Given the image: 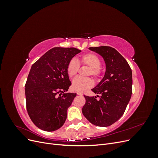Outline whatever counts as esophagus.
<instances>
[{
    "instance_id": "1",
    "label": "esophagus",
    "mask_w": 158,
    "mask_h": 158,
    "mask_svg": "<svg viewBox=\"0 0 158 158\" xmlns=\"http://www.w3.org/2000/svg\"><path fill=\"white\" fill-rule=\"evenodd\" d=\"M76 94H77L78 95H83V94L82 92H76Z\"/></svg>"
}]
</instances>
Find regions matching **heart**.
I'll return each instance as SVG.
<instances>
[{"label":"heart","instance_id":"b5f03b06","mask_svg":"<svg viewBox=\"0 0 158 158\" xmlns=\"http://www.w3.org/2000/svg\"><path fill=\"white\" fill-rule=\"evenodd\" d=\"M101 64V59L96 54L89 52L80 56L77 61L75 59L70 60L66 66V73L70 78H73L78 73L79 64H80L89 67L87 76H92L95 78H98L102 73V69L100 67ZM93 85L94 82L92 78L76 77L72 83V89L76 92H84L92 87Z\"/></svg>","mask_w":158,"mask_h":158}]
</instances>
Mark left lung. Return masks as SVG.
Masks as SVG:
<instances>
[{
  "label": "left lung",
  "mask_w": 158,
  "mask_h": 158,
  "mask_svg": "<svg viewBox=\"0 0 158 158\" xmlns=\"http://www.w3.org/2000/svg\"><path fill=\"white\" fill-rule=\"evenodd\" d=\"M89 50L101 55L106 63L104 77L92 89L96 96L84 95V116L94 125L108 127L120 118L125 111L132 92V70L125 59L113 47H89Z\"/></svg>",
  "instance_id": "8db88e82"
}]
</instances>
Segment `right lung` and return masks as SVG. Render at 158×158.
Returning a JSON list of instances; mask_svg holds the SVG:
<instances>
[{"label": "right lung", "mask_w": 158, "mask_h": 158, "mask_svg": "<svg viewBox=\"0 0 158 158\" xmlns=\"http://www.w3.org/2000/svg\"><path fill=\"white\" fill-rule=\"evenodd\" d=\"M80 52L74 47H54L31 66L25 85L26 109L32 122L43 131H55L64 125L76 95L66 93L71 85L66 66Z\"/></svg>", "instance_id": "right-lung-1"}]
</instances>
